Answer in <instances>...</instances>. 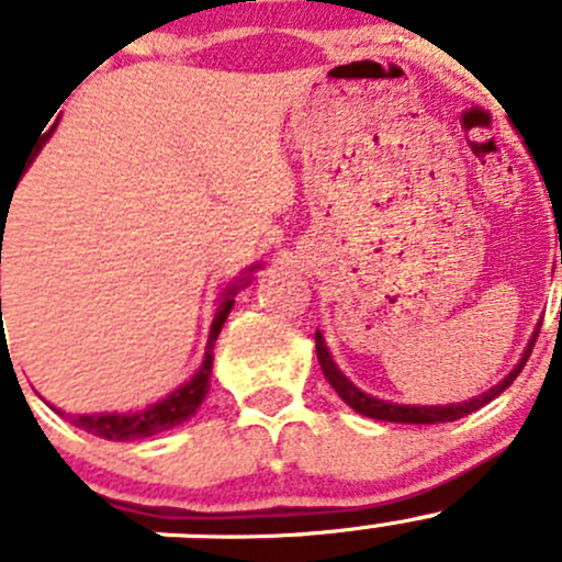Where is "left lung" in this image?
<instances>
[{"instance_id":"1","label":"left lung","mask_w":562,"mask_h":562,"mask_svg":"<svg viewBox=\"0 0 562 562\" xmlns=\"http://www.w3.org/2000/svg\"><path fill=\"white\" fill-rule=\"evenodd\" d=\"M538 338V335H535ZM532 344L527 346V355L521 358V363L516 366V371H513L510 376H505V380L499 382L496 387H491L487 393H482L480 400H471V402H463V405H449V407H402V405H385V402H376L371 400V396H366V393H360L358 387L349 385V382L344 380V376L338 374V369H335V363L329 360V352L324 349V340L318 338L316 340V352H318V366H322L324 376H327L329 385L335 387V393H338L340 400L346 402V405L352 407L355 413H360V416H369V418H376V422H396V424H447V422H454V418H463L469 416V413L480 411L482 405H487L491 400H496L502 391H505L507 385H510L513 380L518 376V371L524 369V363H527L529 352H532Z\"/></svg>"}]
</instances>
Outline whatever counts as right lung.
<instances>
[{"label": "right lung", "instance_id": "add662e5", "mask_svg": "<svg viewBox=\"0 0 562 562\" xmlns=\"http://www.w3.org/2000/svg\"><path fill=\"white\" fill-rule=\"evenodd\" d=\"M13 199V196H10ZM2 224L8 222L4 213L0 210ZM233 293H224L222 305H218L216 318H213V327H210V338H207V352H204V363L199 369V374L193 376L188 385H182L180 391H175L169 400H162L160 405L149 407L144 413H135V416H80L71 418V424L86 432L99 435L104 440H138V438H149V435L166 432V429L177 427V424L186 422L188 416L196 413V407L202 405L204 393H207V382H210V369H213V344H216L218 333H222V324L227 318V313L233 311ZM2 311V302H0Z\"/></svg>", "mask_w": 562, "mask_h": 562}]
</instances>
